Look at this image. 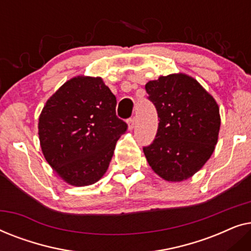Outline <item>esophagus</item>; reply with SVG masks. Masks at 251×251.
Returning <instances> with one entry per match:
<instances>
[{
  "instance_id": "esophagus-1",
  "label": "esophagus",
  "mask_w": 251,
  "mask_h": 251,
  "mask_svg": "<svg viewBox=\"0 0 251 251\" xmlns=\"http://www.w3.org/2000/svg\"><path fill=\"white\" fill-rule=\"evenodd\" d=\"M136 125V118L133 116V118H130L128 120V126H129V129H133V126Z\"/></svg>"
}]
</instances>
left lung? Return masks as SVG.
Returning <instances> with one entry per match:
<instances>
[{"mask_svg": "<svg viewBox=\"0 0 251 251\" xmlns=\"http://www.w3.org/2000/svg\"><path fill=\"white\" fill-rule=\"evenodd\" d=\"M145 89L160 119L153 143L143 149L147 162L164 180L187 179L210 159L217 144V102L183 73L160 76L147 82Z\"/></svg>", "mask_w": 251, "mask_h": 251, "instance_id": "left-lung-1", "label": "left lung"}]
</instances>
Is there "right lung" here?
I'll list each match as a JSON object with an SVG mask.
<instances>
[{
    "label": "right lung",
    "instance_id": "add662e5",
    "mask_svg": "<svg viewBox=\"0 0 251 251\" xmlns=\"http://www.w3.org/2000/svg\"><path fill=\"white\" fill-rule=\"evenodd\" d=\"M115 107V96L101 77H73L48 99L39 118L41 149L66 183L88 186L104 176L128 129Z\"/></svg>",
    "mask_w": 251,
    "mask_h": 251
}]
</instances>
